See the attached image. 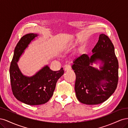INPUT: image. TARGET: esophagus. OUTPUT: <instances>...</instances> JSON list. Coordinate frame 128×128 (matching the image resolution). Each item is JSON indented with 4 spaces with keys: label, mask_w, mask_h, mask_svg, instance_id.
<instances>
[{
    "label": "esophagus",
    "mask_w": 128,
    "mask_h": 128,
    "mask_svg": "<svg viewBox=\"0 0 128 128\" xmlns=\"http://www.w3.org/2000/svg\"><path fill=\"white\" fill-rule=\"evenodd\" d=\"M71 69V66L70 65H66L64 66V71H68Z\"/></svg>",
    "instance_id": "obj_1"
}]
</instances>
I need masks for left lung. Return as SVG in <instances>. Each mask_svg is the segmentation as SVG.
I'll list each match as a JSON object with an SVG mask.
<instances>
[{"label":"left lung","instance_id":"8db88e82","mask_svg":"<svg viewBox=\"0 0 128 128\" xmlns=\"http://www.w3.org/2000/svg\"><path fill=\"white\" fill-rule=\"evenodd\" d=\"M89 57L83 54L75 60L72 69L76 74L75 90L78 101L86 104H97L109 98L117 88L118 63L114 47L107 36L102 34ZM101 61L100 70L92 67Z\"/></svg>","mask_w":128,"mask_h":128}]
</instances>
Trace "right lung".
Masks as SVG:
<instances>
[{
	"label": "right lung",
	"mask_w": 128,
	"mask_h": 128,
	"mask_svg": "<svg viewBox=\"0 0 128 128\" xmlns=\"http://www.w3.org/2000/svg\"><path fill=\"white\" fill-rule=\"evenodd\" d=\"M37 36L32 33L21 38L15 48L10 68V84L14 96L29 105L47 102L53 96L57 80L64 73L62 68L59 71H53L46 65L32 76L22 74L17 62L24 50Z\"/></svg>",
	"instance_id": "1"
}]
</instances>
